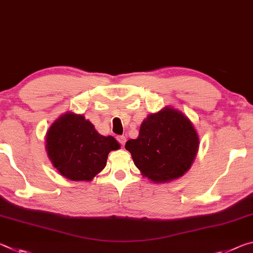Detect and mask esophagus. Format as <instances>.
I'll return each instance as SVG.
<instances>
[{"label":"esophagus","mask_w":253,"mask_h":253,"mask_svg":"<svg viewBox=\"0 0 253 253\" xmlns=\"http://www.w3.org/2000/svg\"><path fill=\"white\" fill-rule=\"evenodd\" d=\"M118 141L124 147V144H126V138L124 135H120V136H118Z\"/></svg>","instance_id":"obj_1"}]
</instances>
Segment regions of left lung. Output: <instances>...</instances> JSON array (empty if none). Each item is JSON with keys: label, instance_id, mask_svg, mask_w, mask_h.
Returning <instances> with one entry per match:
<instances>
[{"label": "left lung", "instance_id": "left-lung-1", "mask_svg": "<svg viewBox=\"0 0 253 253\" xmlns=\"http://www.w3.org/2000/svg\"><path fill=\"white\" fill-rule=\"evenodd\" d=\"M200 139L189 119L180 111L165 107L148 115L139 136L127 140L136 168L154 183H167L184 175L195 159Z\"/></svg>", "mask_w": 253, "mask_h": 253}]
</instances>
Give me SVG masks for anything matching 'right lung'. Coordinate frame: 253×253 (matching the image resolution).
I'll return each instance as SVG.
<instances>
[{
    "label": "right lung",
    "instance_id": "1",
    "mask_svg": "<svg viewBox=\"0 0 253 253\" xmlns=\"http://www.w3.org/2000/svg\"><path fill=\"white\" fill-rule=\"evenodd\" d=\"M45 149L64 177L88 181L105 167L110 151L120 149V143L112 135L99 134L84 115L68 112L49 127Z\"/></svg>",
    "mask_w": 253,
    "mask_h": 253
}]
</instances>
